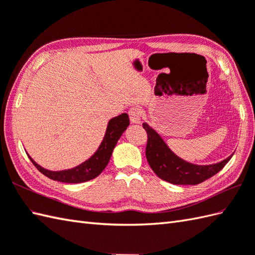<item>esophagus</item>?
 Here are the masks:
<instances>
[{
    "mask_svg": "<svg viewBox=\"0 0 255 255\" xmlns=\"http://www.w3.org/2000/svg\"><path fill=\"white\" fill-rule=\"evenodd\" d=\"M129 118H130V122L132 124H140L141 122V111L138 108H132L130 109L129 112Z\"/></svg>",
    "mask_w": 255,
    "mask_h": 255,
    "instance_id": "34e87169",
    "label": "esophagus"
}]
</instances>
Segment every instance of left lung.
<instances>
[{"label":"left lung","instance_id":"obj_1","mask_svg":"<svg viewBox=\"0 0 255 255\" xmlns=\"http://www.w3.org/2000/svg\"><path fill=\"white\" fill-rule=\"evenodd\" d=\"M142 126L147 133L145 155L153 171L159 178L173 185H198L222 170L234 153L222 162L210 165H198L182 159L169 149L166 142L147 123Z\"/></svg>","mask_w":255,"mask_h":255}]
</instances>
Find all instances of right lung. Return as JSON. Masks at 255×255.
I'll list each match as a JSON object with an SVG mask.
<instances>
[{"label": "right lung", "instance_id": "obj_1", "mask_svg": "<svg viewBox=\"0 0 255 255\" xmlns=\"http://www.w3.org/2000/svg\"><path fill=\"white\" fill-rule=\"evenodd\" d=\"M128 126L129 117L126 113H123L112 118L108 123L104 138L102 142H101L100 146L98 147V150L94 152V154L91 157H89L87 161L79 164L78 166L70 169H64L58 171L45 169L42 166H40L39 164L35 163L30 155H27L40 173H42L47 178L67 183L85 182L96 178L97 176L102 173L103 169L106 167V165L110 162V158L117 141L120 140L122 134Z\"/></svg>", "mask_w": 255, "mask_h": 255}]
</instances>
